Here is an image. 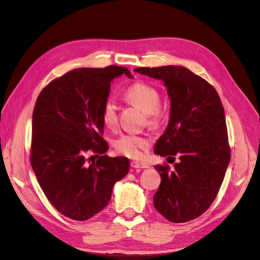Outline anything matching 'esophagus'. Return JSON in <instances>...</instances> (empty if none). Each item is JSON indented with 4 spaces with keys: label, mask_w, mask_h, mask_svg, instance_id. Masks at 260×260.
<instances>
[{
    "label": "esophagus",
    "mask_w": 260,
    "mask_h": 260,
    "mask_svg": "<svg viewBox=\"0 0 260 260\" xmlns=\"http://www.w3.org/2000/svg\"><path fill=\"white\" fill-rule=\"evenodd\" d=\"M131 166L133 167V169H148L149 167L147 164L138 162V161H132Z\"/></svg>",
    "instance_id": "obj_1"
}]
</instances>
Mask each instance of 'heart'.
<instances>
[{
	"mask_svg": "<svg viewBox=\"0 0 260 260\" xmlns=\"http://www.w3.org/2000/svg\"><path fill=\"white\" fill-rule=\"evenodd\" d=\"M123 98L133 106L137 107L142 112H145L146 121L149 126L156 127L162 120L161 110V95L158 90L151 84L146 82H134L124 90ZM100 116L105 126L109 129H113L118 125V112L116 106L111 99H107L102 107ZM149 147V139L140 135H126L121 136L114 142V148L120 154L138 158L141 156L142 150Z\"/></svg>",
	"mask_w": 260,
	"mask_h": 260,
	"instance_id": "obj_1",
	"label": "heart"
}]
</instances>
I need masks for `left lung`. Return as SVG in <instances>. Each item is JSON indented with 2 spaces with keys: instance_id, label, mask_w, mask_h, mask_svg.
Here are the masks:
<instances>
[{
  "instance_id": "obj_1",
  "label": "left lung",
  "mask_w": 260,
  "mask_h": 260,
  "mask_svg": "<svg viewBox=\"0 0 260 260\" xmlns=\"http://www.w3.org/2000/svg\"><path fill=\"white\" fill-rule=\"evenodd\" d=\"M135 71L164 82L171 115L154 153L179 158L173 171L167 164L154 166L161 176L154 207L175 223L196 219L214 202L230 162L221 100L208 82L185 67H141Z\"/></svg>"
}]
</instances>
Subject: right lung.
Segmentation results:
<instances>
[{
  "mask_svg": "<svg viewBox=\"0 0 260 260\" xmlns=\"http://www.w3.org/2000/svg\"><path fill=\"white\" fill-rule=\"evenodd\" d=\"M122 74L133 78L119 66L74 69L53 80L37 99L31 166L47 200L71 219L87 220L103 211L114 183L128 173L127 157L105 154L100 116L112 80ZM95 154L102 155L95 160Z\"/></svg>",
  "mask_w": 260,
  "mask_h": 260,
  "instance_id": "add662e5",
  "label": "right lung"
}]
</instances>
